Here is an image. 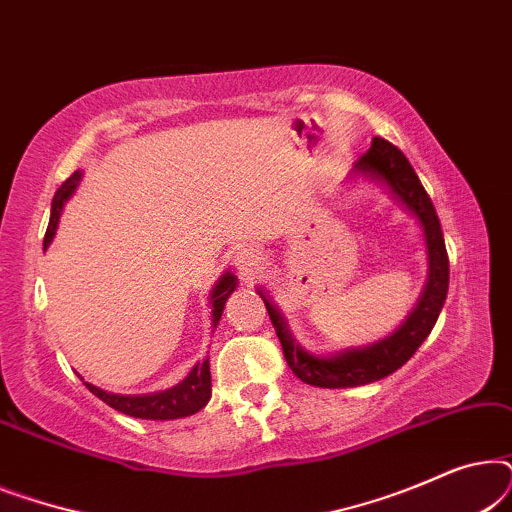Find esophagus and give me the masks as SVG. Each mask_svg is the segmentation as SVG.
<instances>
[{
  "instance_id": "esophagus-1",
  "label": "esophagus",
  "mask_w": 512,
  "mask_h": 512,
  "mask_svg": "<svg viewBox=\"0 0 512 512\" xmlns=\"http://www.w3.org/2000/svg\"><path fill=\"white\" fill-rule=\"evenodd\" d=\"M263 256L261 251L254 247H240L233 254V268L240 279H254L261 272Z\"/></svg>"
}]
</instances>
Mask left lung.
<instances>
[{"instance_id": "8db88e82", "label": "left lung", "mask_w": 512, "mask_h": 512, "mask_svg": "<svg viewBox=\"0 0 512 512\" xmlns=\"http://www.w3.org/2000/svg\"><path fill=\"white\" fill-rule=\"evenodd\" d=\"M349 179H366L370 184L384 186L391 200H396L405 212L415 216L419 228H422L426 268L429 270H426L422 296H419L417 305L412 307V312L394 333L370 342V345L347 347L333 354H314L300 345L291 335L289 324H286L279 307L272 303L270 296L256 289L258 296L263 298L265 310L270 314L277 338L282 342L284 359L293 370V375L305 384L324 389L361 387V384L377 382L382 377L396 373L417 352L419 345L429 338L445 305L447 286H450V261H447L438 214L408 158L387 139L375 137L368 153H363L356 160Z\"/></svg>"}]
</instances>
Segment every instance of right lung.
<instances>
[{"label":"right lung","mask_w":512,"mask_h":512,"mask_svg":"<svg viewBox=\"0 0 512 512\" xmlns=\"http://www.w3.org/2000/svg\"><path fill=\"white\" fill-rule=\"evenodd\" d=\"M81 177H83L81 170H76L72 177H69L58 191H55L53 202H51V221H48V230L44 237V251L48 249V244L53 242L55 230H58V223H60L62 207H65V202L74 195ZM235 286H237V277L233 272H223V275L216 279L212 291H209L212 328L219 326L223 307H226V300L230 298V293L235 291ZM86 387L93 391L97 398H102L104 403L111 405V408L123 412V415L139 417V419H160V422H165V419L195 415V412L205 408L209 398H212V373H209V359H205L195 363L191 373H188L179 384H174V387L163 389V391H151V394H114V391H104L88 382Z\"/></svg>","instance_id":"1"}]
</instances>
